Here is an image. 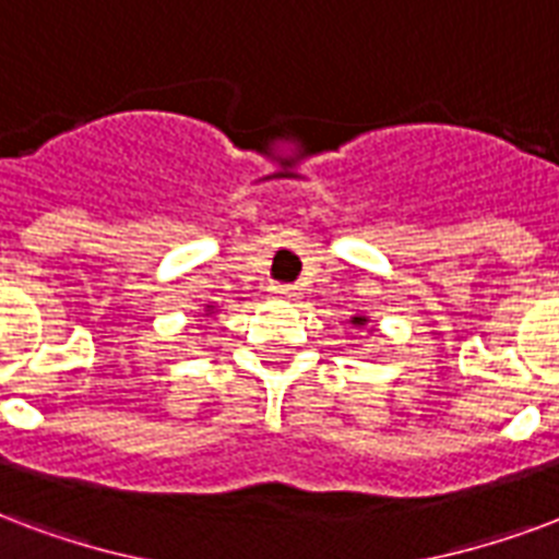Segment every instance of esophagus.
<instances>
[{"mask_svg": "<svg viewBox=\"0 0 559 559\" xmlns=\"http://www.w3.org/2000/svg\"><path fill=\"white\" fill-rule=\"evenodd\" d=\"M276 292L285 297H295L297 295V288H292V285H276Z\"/></svg>", "mask_w": 559, "mask_h": 559, "instance_id": "1", "label": "esophagus"}]
</instances>
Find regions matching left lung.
Segmentation results:
<instances>
[{
	"mask_svg": "<svg viewBox=\"0 0 559 559\" xmlns=\"http://www.w3.org/2000/svg\"><path fill=\"white\" fill-rule=\"evenodd\" d=\"M362 321H365V318H354V324H362Z\"/></svg>",
	"mask_w": 559,
	"mask_h": 559,
	"instance_id": "1",
	"label": "left lung"
}]
</instances>
